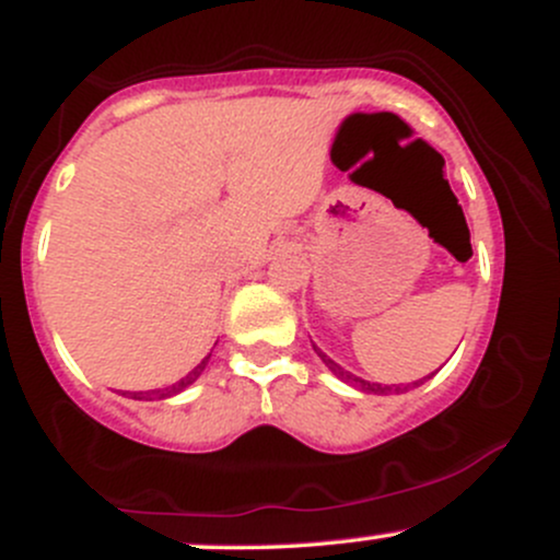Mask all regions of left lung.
Returning a JSON list of instances; mask_svg holds the SVG:
<instances>
[{"label":"left lung","mask_w":560,"mask_h":560,"mask_svg":"<svg viewBox=\"0 0 560 560\" xmlns=\"http://www.w3.org/2000/svg\"><path fill=\"white\" fill-rule=\"evenodd\" d=\"M313 350L318 352V358H320V361L326 363V369H329L334 376H337V378H342V382H347V384H352V387H358V389H361V392H369V395H392V392H397V389H400V387H395V384H392V387H387V384H384V387H382V384L365 382V378L355 376V374H350V371H345L342 365H339V363H334L331 358L326 355V352H320L316 345H313ZM423 378H429V376H423ZM423 378H421V382H423ZM421 382H413V384H416V387H419Z\"/></svg>","instance_id":"8db88e82"}]
</instances>
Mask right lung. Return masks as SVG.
<instances>
[{
	"label": "right lung",
	"mask_w": 560,
	"mask_h": 560,
	"mask_svg": "<svg viewBox=\"0 0 560 560\" xmlns=\"http://www.w3.org/2000/svg\"><path fill=\"white\" fill-rule=\"evenodd\" d=\"M208 361H210V355L205 358V361L199 363V365H195V369H191L189 374H186V376L182 378V382L173 384V387H165V389H152V392H124V395L131 397V400H165V397L178 395V392H184L186 387H189V384H195L197 378H199V374H202V371H205V365H208Z\"/></svg>",
	"instance_id": "1"
}]
</instances>
